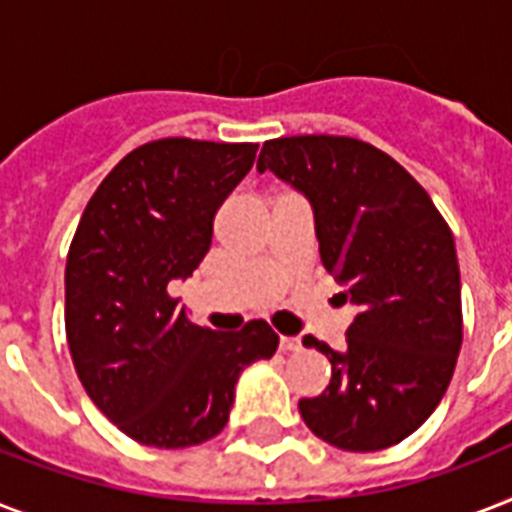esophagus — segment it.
Listing matches in <instances>:
<instances>
[{"mask_svg":"<svg viewBox=\"0 0 512 512\" xmlns=\"http://www.w3.org/2000/svg\"><path fill=\"white\" fill-rule=\"evenodd\" d=\"M279 348L284 350V353H295V350L303 348V340H300V337H281Z\"/></svg>","mask_w":512,"mask_h":512,"instance_id":"34e87169","label":"esophagus"}]
</instances>
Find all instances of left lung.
I'll return each instance as SVG.
<instances>
[{
	"instance_id": "1",
	"label": "left lung",
	"mask_w": 512,
	"mask_h": 512,
	"mask_svg": "<svg viewBox=\"0 0 512 512\" xmlns=\"http://www.w3.org/2000/svg\"><path fill=\"white\" fill-rule=\"evenodd\" d=\"M257 170L308 196L321 263L358 305L342 353L303 337L332 364L324 393L297 404L305 425L345 452L404 441L441 404L462 345L452 228L428 191L364 140H265Z\"/></svg>"
}]
</instances>
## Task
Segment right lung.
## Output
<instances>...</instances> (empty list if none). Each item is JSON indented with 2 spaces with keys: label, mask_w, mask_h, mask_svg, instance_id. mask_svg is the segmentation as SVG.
Returning <instances> with one entry per match:
<instances>
[{
  "label": "right lung",
  "mask_w": 512,
  "mask_h": 512,
  "mask_svg": "<svg viewBox=\"0 0 512 512\" xmlns=\"http://www.w3.org/2000/svg\"><path fill=\"white\" fill-rule=\"evenodd\" d=\"M255 154L257 143H143L108 172L76 225L68 350L92 404L138 444L185 449L217 436L239 374L279 348L265 321L212 332L167 292L199 268L217 209Z\"/></svg>",
  "instance_id": "1"
}]
</instances>
